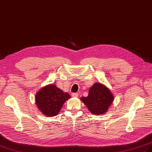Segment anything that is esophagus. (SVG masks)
<instances>
[{
	"instance_id": "esophagus-1",
	"label": "esophagus",
	"mask_w": 152,
	"mask_h": 152,
	"mask_svg": "<svg viewBox=\"0 0 152 152\" xmlns=\"http://www.w3.org/2000/svg\"><path fill=\"white\" fill-rule=\"evenodd\" d=\"M72 96H73V97H78L79 94H78V93H72Z\"/></svg>"
}]
</instances>
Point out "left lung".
<instances>
[{"label":"left lung","instance_id":"left-lung-1","mask_svg":"<svg viewBox=\"0 0 152 152\" xmlns=\"http://www.w3.org/2000/svg\"><path fill=\"white\" fill-rule=\"evenodd\" d=\"M114 96L107 87L101 83H95L89 90L88 96L81 101L93 115H101L107 112L114 101Z\"/></svg>","mask_w":152,"mask_h":152}]
</instances>
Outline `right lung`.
Masks as SVG:
<instances>
[{
	"label": "right lung",
	"instance_id": "add662e5",
	"mask_svg": "<svg viewBox=\"0 0 152 152\" xmlns=\"http://www.w3.org/2000/svg\"><path fill=\"white\" fill-rule=\"evenodd\" d=\"M70 98L69 93L52 83L44 86L37 93L35 102L42 114L51 117L58 114L64 103Z\"/></svg>",
	"mask_w": 152,
	"mask_h": 152
}]
</instances>
